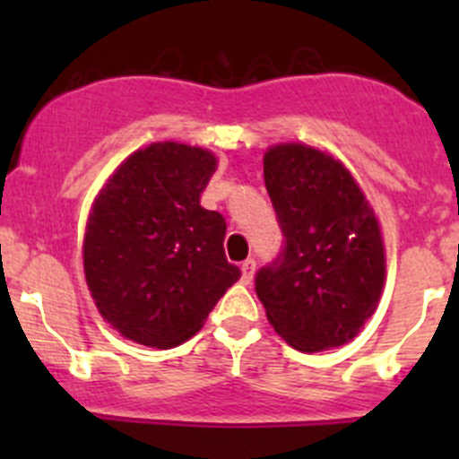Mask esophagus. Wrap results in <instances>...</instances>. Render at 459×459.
<instances>
[{
  "label": "esophagus",
  "instance_id": "esophagus-1",
  "mask_svg": "<svg viewBox=\"0 0 459 459\" xmlns=\"http://www.w3.org/2000/svg\"><path fill=\"white\" fill-rule=\"evenodd\" d=\"M255 259H247V262H242V281L244 284H251L253 281V275H255Z\"/></svg>",
  "mask_w": 459,
  "mask_h": 459
}]
</instances>
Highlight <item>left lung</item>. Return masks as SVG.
<instances>
[{"label":"left lung","mask_w":459,"mask_h":459,"mask_svg":"<svg viewBox=\"0 0 459 459\" xmlns=\"http://www.w3.org/2000/svg\"><path fill=\"white\" fill-rule=\"evenodd\" d=\"M264 184L284 235L255 275L268 322L304 353L346 344L373 316L386 271L367 197L340 161L304 143L273 146Z\"/></svg>","instance_id":"1"}]
</instances>
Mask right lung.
Instances as JSON below:
<instances>
[{
	"label": "right lung",
	"instance_id": "add662e5",
	"mask_svg": "<svg viewBox=\"0 0 459 459\" xmlns=\"http://www.w3.org/2000/svg\"><path fill=\"white\" fill-rule=\"evenodd\" d=\"M215 164L204 148L151 143L92 204L88 289L106 322L137 344H182L242 275L226 259V220L200 204Z\"/></svg>",
	"mask_w": 459,
	"mask_h": 459
}]
</instances>
